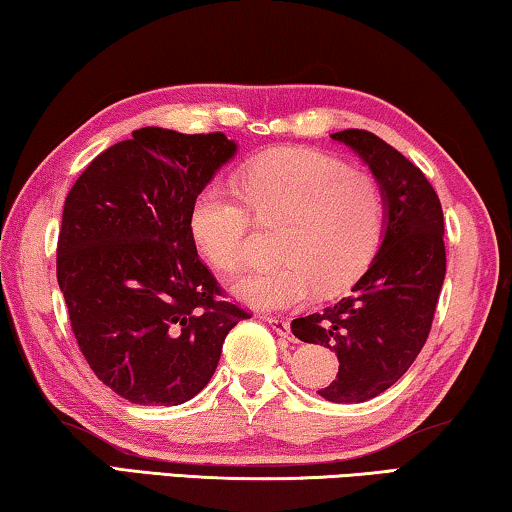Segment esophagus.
Here are the masks:
<instances>
[{
	"mask_svg": "<svg viewBox=\"0 0 512 512\" xmlns=\"http://www.w3.org/2000/svg\"><path fill=\"white\" fill-rule=\"evenodd\" d=\"M264 322L269 324L271 329L280 335V338H287V340H289V322H287V319H278V317H264Z\"/></svg>",
	"mask_w": 512,
	"mask_h": 512,
	"instance_id": "34e87169",
	"label": "esophagus"
}]
</instances>
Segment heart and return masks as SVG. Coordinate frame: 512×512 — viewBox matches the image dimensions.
<instances>
[{"mask_svg": "<svg viewBox=\"0 0 512 512\" xmlns=\"http://www.w3.org/2000/svg\"><path fill=\"white\" fill-rule=\"evenodd\" d=\"M239 190L220 183L200 188L190 207V234L213 269L234 273L248 259L249 209L259 220L285 218L278 236L282 264L232 285L250 308L299 310L317 289L338 292L368 266L384 232L386 202L377 179L322 151L259 156L241 170Z\"/></svg>", "mask_w": 512, "mask_h": 512, "instance_id": "b5f03b06", "label": "heart"}]
</instances>
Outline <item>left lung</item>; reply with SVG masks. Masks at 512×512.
Masks as SVG:
<instances>
[{
	"instance_id": "8db88e82",
	"label": "left lung",
	"mask_w": 512,
	"mask_h": 512,
	"mask_svg": "<svg viewBox=\"0 0 512 512\" xmlns=\"http://www.w3.org/2000/svg\"><path fill=\"white\" fill-rule=\"evenodd\" d=\"M375 174L386 202L384 239L352 294L292 322L303 342L338 356V377L317 391L329 402H365L391 388L421 354L446 276L444 211L425 174L381 137L333 133Z\"/></svg>"
}]
</instances>
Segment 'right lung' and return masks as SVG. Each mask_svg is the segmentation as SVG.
Segmentation results:
<instances>
[{"instance_id":"1","label":"right lung","mask_w":512,"mask_h":512,"mask_svg":"<svg viewBox=\"0 0 512 512\" xmlns=\"http://www.w3.org/2000/svg\"><path fill=\"white\" fill-rule=\"evenodd\" d=\"M234 154L223 133L147 126L91 160L66 197L57 282L80 352L121 398H195L250 317L220 299L190 234L195 195Z\"/></svg>"}]
</instances>
